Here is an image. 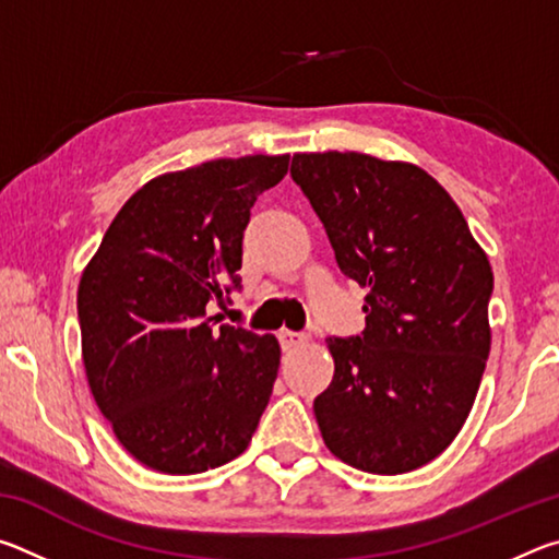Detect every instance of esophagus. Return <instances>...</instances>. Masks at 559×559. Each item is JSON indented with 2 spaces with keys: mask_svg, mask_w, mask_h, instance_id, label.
<instances>
[{
  "mask_svg": "<svg viewBox=\"0 0 559 559\" xmlns=\"http://www.w3.org/2000/svg\"><path fill=\"white\" fill-rule=\"evenodd\" d=\"M278 340H281V347L283 349H296V347H300L302 343H306L308 335L306 333H293V330H281Z\"/></svg>",
  "mask_w": 559,
  "mask_h": 559,
  "instance_id": "34e87169",
  "label": "esophagus"
}]
</instances>
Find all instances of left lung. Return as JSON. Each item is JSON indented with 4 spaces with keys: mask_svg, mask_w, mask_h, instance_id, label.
Listing matches in <instances>:
<instances>
[{
    "mask_svg": "<svg viewBox=\"0 0 559 559\" xmlns=\"http://www.w3.org/2000/svg\"><path fill=\"white\" fill-rule=\"evenodd\" d=\"M290 177L367 288L362 335L328 337L335 374L313 402L325 447L380 476L419 468L456 439L486 370L488 257L421 167L333 150L293 155Z\"/></svg>",
    "mask_w": 559,
    "mask_h": 559,
    "instance_id": "obj_1",
    "label": "left lung"
}]
</instances>
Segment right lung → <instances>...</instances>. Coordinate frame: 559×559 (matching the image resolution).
<instances>
[{
    "instance_id": "add662e5",
    "label": "right lung",
    "mask_w": 559,
    "mask_h": 559,
    "mask_svg": "<svg viewBox=\"0 0 559 559\" xmlns=\"http://www.w3.org/2000/svg\"><path fill=\"white\" fill-rule=\"evenodd\" d=\"M288 155L212 159L150 179L122 204L79 283L86 377L118 441L189 476L246 451L281 365L273 335L212 316L241 288L251 206Z\"/></svg>"
}]
</instances>
